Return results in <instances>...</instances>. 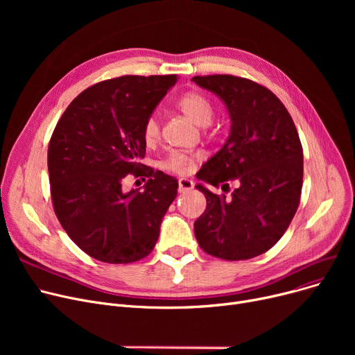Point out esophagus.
Here are the masks:
<instances>
[{
  "label": "esophagus",
  "instance_id": "esophagus-1",
  "mask_svg": "<svg viewBox=\"0 0 355 355\" xmlns=\"http://www.w3.org/2000/svg\"><path fill=\"white\" fill-rule=\"evenodd\" d=\"M193 187H194V182L191 180H189V178H181L178 181V191L180 193L190 191V190H193Z\"/></svg>",
  "mask_w": 355,
  "mask_h": 355
}]
</instances>
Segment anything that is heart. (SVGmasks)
I'll return each instance as SVG.
<instances>
[{"instance_id":"obj_1","label":"heart","mask_w":355,"mask_h":355,"mask_svg":"<svg viewBox=\"0 0 355 355\" xmlns=\"http://www.w3.org/2000/svg\"><path fill=\"white\" fill-rule=\"evenodd\" d=\"M178 109L182 112V114L187 116L193 123L197 126H207L211 119H213V105L211 102L202 95V93L198 92H189L185 93L184 96L180 98L178 101ZM159 121L155 115L149 116L142 129V135L145 142L154 144L159 138ZM194 165V158L187 154H181V153H173L170 157H168L164 162V168L168 171H173L177 174H187L193 170Z\"/></svg>"}]
</instances>
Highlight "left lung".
Returning <instances> with one entry per match:
<instances>
[{
	"label": "left lung",
	"instance_id": "obj_1",
	"mask_svg": "<svg viewBox=\"0 0 355 355\" xmlns=\"http://www.w3.org/2000/svg\"><path fill=\"white\" fill-rule=\"evenodd\" d=\"M225 103L230 134L201 166L196 189L207 207L194 223L200 248L226 260L252 259L284 236L300 206L304 153L289 112L273 93L252 80L214 74L191 79ZM238 180L230 198L206 183ZM228 187V184H226Z\"/></svg>",
	"mask_w": 355,
	"mask_h": 355
}]
</instances>
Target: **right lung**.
Here are the masks:
<instances>
[{"instance_id":"right-lung-1","label":"right lung","mask_w":355,"mask_h":355,"mask_svg":"<svg viewBox=\"0 0 355 355\" xmlns=\"http://www.w3.org/2000/svg\"><path fill=\"white\" fill-rule=\"evenodd\" d=\"M177 83L166 76H122L83 90L55 125L47 153L51 200L69 237L106 263L148 256L177 197L174 177L142 165L145 121ZM128 173L148 178L126 193Z\"/></svg>"}]
</instances>
